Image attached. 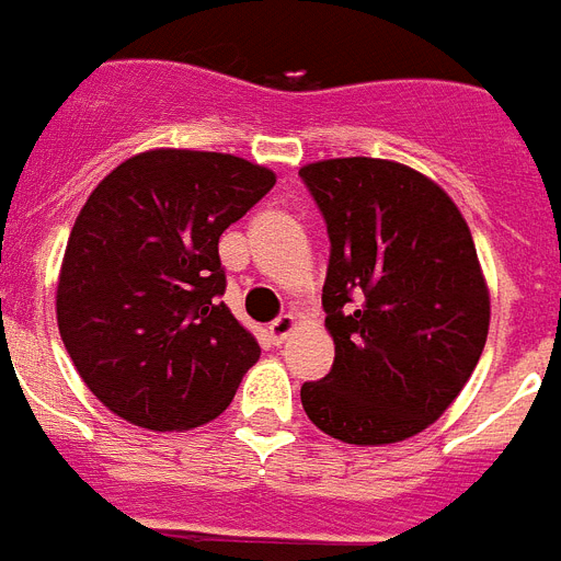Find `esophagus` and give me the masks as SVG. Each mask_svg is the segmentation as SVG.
<instances>
[{"label":"esophagus","instance_id":"34e87169","mask_svg":"<svg viewBox=\"0 0 561 561\" xmlns=\"http://www.w3.org/2000/svg\"><path fill=\"white\" fill-rule=\"evenodd\" d=\"M294 329H297V318H294V314H279V318L267 327V335H271L273 344H282Z\"/></svg>","mask_w":561,"mask_h":561}]
</instances>
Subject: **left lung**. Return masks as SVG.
<instances>
[{"label": "left lung", "instance_id": "left-lung-1", "mask_svg": "<svg viewBox=\"0 0 561 561\" xmlns=\"http://www.w3.org/2000/svg\"><path fill=\"white\" fill-rule=\"evenodd\" d=\"M299 176L329 232L335 362L302 409L347 444L423 433L459 397L489 337V288L465 217L433 179L385 158H329Z\"/></svg>", "mask_w": 561, "mask_h": 561}]
</instances>
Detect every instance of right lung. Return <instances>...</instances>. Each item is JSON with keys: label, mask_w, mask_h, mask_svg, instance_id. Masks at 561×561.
<instances>
[{"label": "right lung", "mask_w": 561, "mask_h": 561, "mask_svg": "<svg viewBox=\"0 0 561 561\" xmlns=\"http://www.w3.org/2000/svg\"><path fill=\"white\" fill-rule=\"evenodd\" d=\"M273 185L267 167L238 156L152 149L93 187L55 311L79 376L123 421L173 433L232 403L262 347L220 299L217 243Z\"/></svg>", "instance_id": "1"}]
</instances>
